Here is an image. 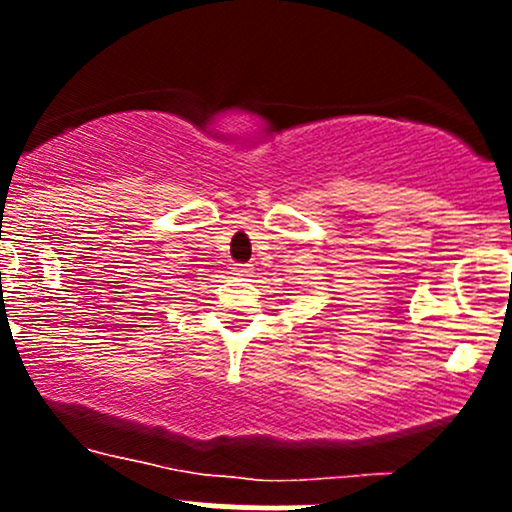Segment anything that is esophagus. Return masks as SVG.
<instances>
[{"instance_id": "34e87169", "label": "esophagus", "mask_w": 512, "mask_h": 512, "mask_svg": "<svg viewBox=\"0 0 512 512\" xmlns=\"http://www.w3.org/2000/svg\"><path fill=\"white\" fill-rule=\"evenodd\" d=\"M235 275L237 277H247V275H250V265H237Z\"/></svg>"}]
</instances>
